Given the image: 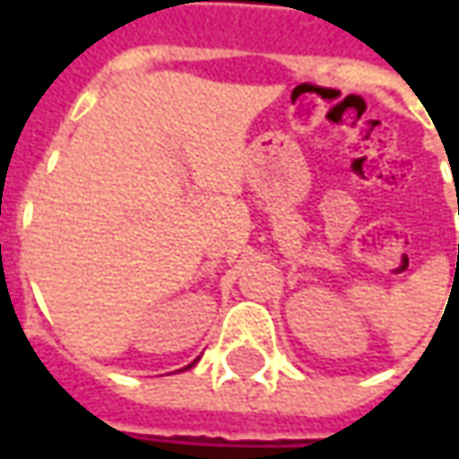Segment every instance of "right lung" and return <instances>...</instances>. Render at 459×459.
Returning <instances> with one entry per match:
<instances>
[{"instance_id":"obj_1","label":"right lung","mask_w":459,"mask_h":459,"mask_svg":"<svg viewBox=\"0 0 459 459\" xmlns=\"http://www.w3.org/2000/svg\"><path fill=\"white\" fill-rule=\"evenodd\" d=\"M188 368H191V365H188Z\"/></svg>"}]
</instances>
